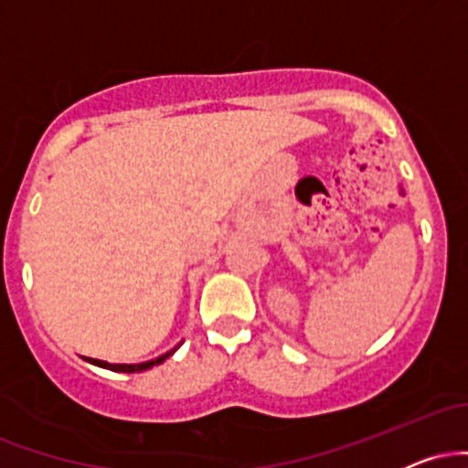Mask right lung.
Returning a JSON list of instances; mask_svg holds the SVG:
<instances>
[{"instance_id": "add662e5", "label": "right lung", "mask_w": 468, "mask_h": 468, "mask_svg": "<svg viewBox=\"0 0 468 468\" xmlns=\"http://www.w3.org/2000/svg\"><path fill=\"white\" fill-rule=\"evenodd\" d=\"M174 352H176V347H174V350H169L166 354H163V356L154 358V361H147V363H132V365H127V363H107V361H99V358H85V361L96 365V367L112 369V372L136 374V372H144V369H149V367H154V365H160L163 361H166V358H169Z\"/></svg>"}]
</instances>
